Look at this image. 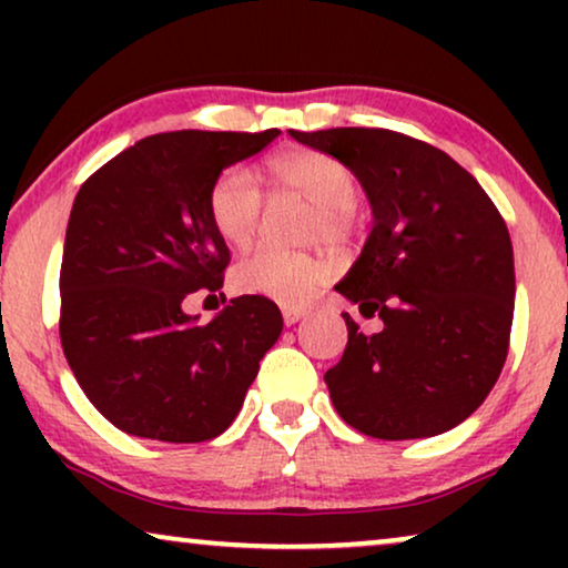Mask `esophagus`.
Here are the masks:
<instances>
[{
  "instance_id": "esophagus-1",
  "label": "esophagus",
  "mask_w": 568,
  "mask_h": 568,
  "mask_svg": "<svg viewBox=\"0 0 568 568\" xmlns=\"http://www.w3.org/2000/svg\"><path fill=\"white\" fill-rule=\"evenodd\" d=\"M307 310L305 307H297V305H282V317L286 325H294L300 321V317H305Z\"/></svg>"
}]
</instances>
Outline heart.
I'll use <instances>...</instances> for the list:
<instances>
[{"label": "heart", "instance_id": "heart-1", "mask_svg": "<svg viewBox=\"0 0 568 568\" xmlns=\"http://www.w3.org/2000/svg\"><path fill=\"white\" fill-rule=\"evenodd\" d=\"M268 193L274 199L297 196L310 209L302 224L305 240L341 243L356 227L354 170L331 154L290 150L278 152L263 165ZM206 214L216 235L232 247H245L263 220V196L243 168H224L206 193ZM331 276L321 255L286 253L258 247L243 255L232 268V286L243 294H263L278 302H302Z\"/></svg>", "mask_w": 568, "mask_h": 568}]
</instances>
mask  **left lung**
I'll return each mask as SVG.
<instances>
[{"mask_svg": "<svg viewBox=\"0 0 568 568\" xmlns=\"http://www.w3.org/2000/svg\"><path fill=\"white\" fill-rule=\"evenodd\" d=\"M346 162L375 227L336 290L383 328L348 344L325 385L375 439L434 437L465 422L501 375L515 317V253L499 209L447 152L390 129L290 131Z\"/></svg>", "mask_w": 568, "mask_h": 568, "instance_id": "left-lung-1", "label": "left lung"}]
</instances>
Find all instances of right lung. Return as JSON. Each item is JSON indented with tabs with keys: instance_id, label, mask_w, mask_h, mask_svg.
<instances>
[{
	"instance_id": "add662e5",
	"label": "right lung",
	"mask_w": 568,
	"mask_h": 568,
	"mask_svg": "<svg viewBox=\"0 0 568 568\" xmlns=\"http://www.w3.org/2000/svg\"><path fill=\"white\" fill-rule=\"evenodd\" d=\"M278 136L152 134L77 193L59 292L61 348L92 406L144 439L206 442L235 422L263 354L282 333L268 297H235L212 323L183 313L220 292L230 251L206 214L209 185Z\"/></svg>"
}]
</instances>
